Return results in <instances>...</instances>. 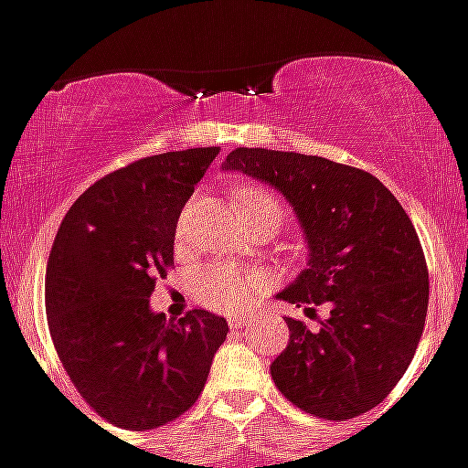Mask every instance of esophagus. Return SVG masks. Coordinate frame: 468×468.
<instances>
[{
	"label": "esophagus",
	"instance_id": "1",
	"mask_svg": "<svg viewBox=\"0 0 468 468\" xmlns=\"http://www.w3.org/2000/svg\"><path fill=\"white\" fill-rule=\"evenodd\" d=\"M230 330H239V327H247L250 324V318H245V315H233V318L229 320Z\"/></svg>",
	"mask_w": 468,
	"mask_h": 468
}]
</instances>
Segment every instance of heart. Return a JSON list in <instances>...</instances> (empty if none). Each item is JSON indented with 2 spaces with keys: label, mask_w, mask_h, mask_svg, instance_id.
<instances>
[{
  "label": "heart",
  "mask_w": 468,
  "mask_h": 468,
  "mask_svg": "<svg viewBox=\"0 0 468 468\" xmlns=\"http://www.w3.org/2000/svg\"><path fill=\"white\" fill-rule=\"evenodd\" d=\"M235 209L242 217V221L250 218H273L275 223H282L284 209L273 195L268 190L257 188V186H247V188L238 190L235 195ZM186 214L178 221V235L186 233ZM259 280L254 275L242 273L239 268L229 266V263H214L207 266L200 275H197V292L200 299L214 311H238L250 299L257 294Z\"/></svg>",
  "instance_id": "1"
}]
</instances>
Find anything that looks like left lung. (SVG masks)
<instances>
[{"label": "left lung", "mask_w": 468, "mask_h": 468, "mask_svg": "<svg viewBox=\"0 0 468 468\" xmlns=\"http://www.w3.org/2000/svg\"><path fill=\"white\" fill-rule=\"evenodd\" d=\"M221 166L282 193L299 218L306 268L275 299L330 308L318 332L287 318L290 341L271 365L280 393L332 421L377 408L405 375L429 308L424 251L400 202L372 174L318 155L235 148Z\"/></svg>", "instance_id": "obj_1"}]
</instances>
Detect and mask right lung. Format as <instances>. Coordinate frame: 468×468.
<instances>
[{
	"label": "right lung",
	"mask_w": 468,
	"mask_h": 468,
	"mask_svg": "<svg viewBox=\"0 0 468 468\" xmlns=\"http://www.w3.org/2000/svg\"><path fill=\"white\" fill-rule=\"evenodd\" d=\"M218 148L144 157L84 190L47 263L56 353L96 412L120 429H157L205 388L229 323L202 308L178 320L150 308L174 263L181 209Z\"/></svg>",
	"instance_id": "right-lung-1"
}]
</instances>
